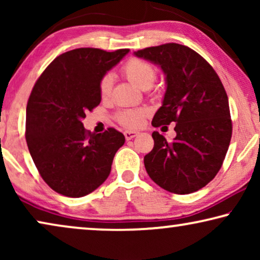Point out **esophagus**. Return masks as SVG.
I'll return each instance as SVG.
<instances>
[{"mask_svg":"<svg viewBox=\"0 0 260 260\" xmlns=\"http://www.w3.org/2000/svg\"><path fill=\"white\" fill-rule=\"evenodd\" d=\"M138 135H140V133H138V131H125V133H124V136H125V138H126V141H129V140H133L134 137H136V136H138Z\"/></svg>","mask_w":260,"mask_h":260,"instance_id":"esophagus-1","label":"esophagus"}]
</instances>
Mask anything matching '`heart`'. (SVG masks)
I'll return each mask as SVG.
<instances>
[{"label": "heart", "mask_w": 260, "mask_h": 260, "mask_svg": "<svg viewBox=\"0 0 260 260\" xmlns=\"http://www.w3.org/2000/svg\"><path fill=\"white\" fill-rule=\"evenodd\" d=\"M123 73L131 83L142 90L151 87L156 79V71L154 67L142 59H130L123 66ZM112 81L111 74H105L102 78L101 84H99V91H101L102 97H108L111 91ZM145 115H147L145 109H127L117 113V119L124 126L137 127L143 122Z\"/></svg>", "instance_id": "1"}]
</instances>
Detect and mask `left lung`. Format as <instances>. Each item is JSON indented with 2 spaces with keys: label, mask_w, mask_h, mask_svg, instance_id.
Returning a JSON list of instances; mask_svg holds the SVG:
<instances>
[{
  "label": "left lung",
  "mask_w": 260,
  "mask_h": 260,
  "mask_svg": "<svg viewBox=\"0 0 260 260\" xmlns=\"http://www.w3.org/2000/svg\"><path fill=\"white\" fill-rule=\"evenodd\" d=\"M134 54L161 67L166 76V93L152 126L176 123L172 142L152 133L154 148L144 156L148 175L170 193L201 189L221 168L232 136L229 98L221 80L187 46L166 44Z\"/></svg>",
  "instance_id": "obj_1"
}]
</instances>
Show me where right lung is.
Masks as SVG:
<instances>
[{"instance_id":"obj_1","label":"right lung","mask_w":260,"mask_h":260,"mask_svg":"<svg viewBox=\"0 0 260 260\" xmlns=\"http://www.w3.org/2000/svg\"><path fill=\"white\" fill-rule=\"evenodd\" d=\"M129 49L77 48L56 56L35 83L26 111V141L46 183L56 193L81 198L108 179L122 133L85 130L86 111L99 105V84Z\"/></svg>"}]
</instances>
